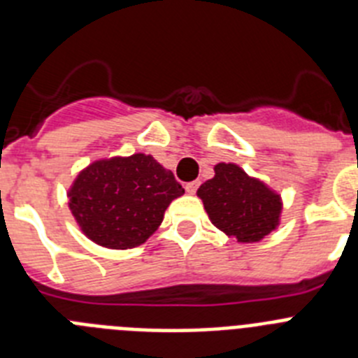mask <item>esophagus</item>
Returning a JSON list of instances; mask_svg holds the SVG:
<instances>
[{"instance_id":"obj_1","label":"esophagus","mask_w":358,"mask_h":358,"mask_svg":"<svg viewBox=\"0 0 358 358\" xmlns=\"http://www.w3.org/2000/svg\"><path fill=\"white\" fill-rule=\"evenodd\" d=\"M199 186H201V181H192V182H186L185 188H186V192H188V194H195Z\"/></svg>"}]
</instances>
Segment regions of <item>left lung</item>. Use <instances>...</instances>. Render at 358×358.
<instances>
[{"label":"left lung","mask_w":358,"mask_h":358,"mask_svg":"<svg viewBox=\"0 0 358 358\" xmlns=\"http://www.w3.org/2000/svg\"><path fill=\"white\" fill-rule=\"evenodd\" d=\"M197 195L211 222L238 242H258L280 220V195L233 163H218L215 177L201 185Z\"/></svg>","instance_id":"1"}]
</instances>
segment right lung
Returning <instances> with one entry per match:
<instances>
[{"label":"right lung","mask_w":358,"mask_h":358,"mask_svg":"<svg viewBox=\"0 0 358 358\" xmlns=\"http://www.w3.org/2000/svg\"><path fill=\"white\" fill-rule=\"evenodd\" d=\"M185 188L152 156L134 154L90 164L69 189V210L98 245L131 249L163 222L164 210Z\"/></svg>","instance_id":"right-lung-1"}]
</instances>
